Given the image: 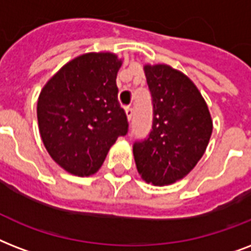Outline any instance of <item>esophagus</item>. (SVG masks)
Wrapping results in <instances>:
<instances>
[{"label": "esophagus", "mask_w": 251, "mask_h": 251, "mask_svg": "<svg viewBox=\"0 0 251 251\" xmlns=\"http://www.w3.org/2000/svg\"><path fill=\"white\" fill-rule=\"evenodd\" d=\"M126 114H127L128 122H131L132 116H133V108H132V107H127V108H126Z\"/></svg>", "instance_id": "esophagus-1"}]
</instances>
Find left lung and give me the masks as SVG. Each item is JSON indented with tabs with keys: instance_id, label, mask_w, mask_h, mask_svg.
Masks as SVG:
<instances>
[{
	"instance_id": "left-lung-1",
	"label": "left lung",
	"mask_w": 251,
	"mask_h": 251,
	"mask_svg": "<svg viewBox=\"0 0 251 251\" xmlns=\"http://www.w3.org/2000/svg\"><path fill=\"white\" fill-rule=\"evenodd\" d=\"M152 94L153 126L135 143L136 168L145 182L166 186L182 179L204 154L212 135V118L203 95L182 72L166 64H145Z\"/></svg>"
}]
</instances>
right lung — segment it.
Here are the masks:
<instances>
[{"mask_svg": "<svg viewBox=\"0 0 251 251\" xmlns=\"http://www.w3.org/2000/svg\"><path fill=\"white\" fill-rule=\"evenodd\" d=\"M122 64L111 52L83 53L52 75L39 94L43 144L52 160L73 176L95 174L118 137L128 132L116 86Z\"/></svg>", "mask_w": 251, "mask_h": 251, "instance_id": "add662e5", "label": "right lung"}]
</instances>
